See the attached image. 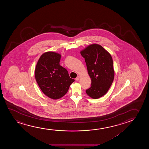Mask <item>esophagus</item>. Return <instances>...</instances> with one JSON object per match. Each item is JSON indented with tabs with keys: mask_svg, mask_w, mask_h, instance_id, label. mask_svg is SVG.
Listing matches in <instances>:
<instances>
[{
	"mask_svg": "<svg viewBox=\"0 0 149 149\" xmlns=\"http://www.w3.org/2000/svg\"><path fill=\"white\" fill-rule=\"evenodd\" d=\"M75 79L76 81H78L79 79V76H77V77Z\"/></svg>",
	"mask_w": 149,
	"mask_h": 149,
	"instance_id": "esophagus-1",
	"label": "esophagus"
}]
</instances>
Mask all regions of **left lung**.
I'll list each match as a JSON object with an SVG mask.
<instances>
[{
  "label": "left lung",
  "mask_w": 149,
  "mask_h": 149,
  "mask_svg": "<svg viewBox=\"0 0 149 149\" xmlns=\"http://www.w3.org/2000/svg\"><path fill=\"white\" fill-rule=\"evenodd\" d=\"M87 67L92 84L86 93L90 97L98 99L108 92L114 79L111 56L100 45L92 44L80 52Z\"/></svg>",
  "instance_id": "obj_1"
}]
</instances>
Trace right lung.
I'll return each instance as SVG.
<instances>
[{"label":"right lung","instance_id":"right-lung-1","mask_svg":"<svg viewBox=\"0 0 149 149\" xmlns=\"http://www.w3.org/2000/svg\"><path fill=\"white\" fill-rule=\"evenodd\" d=\"M61 55L47 52L41 55L35 70V78L43 93L49 98L58 99L67 94L75 80L59 65Z\"/></svg>","mask_w":149,"mask_h":149}]
</instances>
